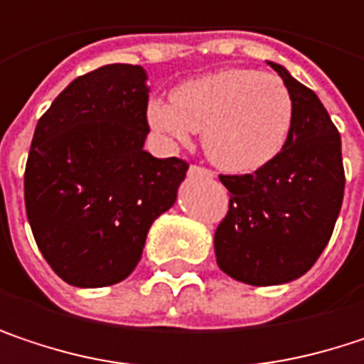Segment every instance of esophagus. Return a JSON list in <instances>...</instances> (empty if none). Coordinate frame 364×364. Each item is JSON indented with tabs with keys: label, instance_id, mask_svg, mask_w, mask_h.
Segmentation results:
<instances>
[{
	"label": "esophagus",
	"instance_id": "obj_1",
	"mask_svg": "<svg viewBox=\"0 0 364 364\" xmlns=\"http://www.w3.org/2000/svg\"><path fill=\"white\" fill-rule=\"evenodd\" d=\"M189 175H191V177H204V179H213V177H215L213 171H208V168H204V166H196V164L189 166Z\"/></svg>",
	"mask_w": 364,
	"mask_h": 364
}]
</instances>
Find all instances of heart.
Listing matches in <instances>:
<instances>
[{"label":"heart","mask_w":364,"mask_h":364,"mask_svg":"<svg viewBox=\"0 0 364 364\" xmlns=\"http://www.w3.org/2000/svg\"><path fill=\"white\" fill-rule=\"evenodd\" d=\"M151 128L183 145L202 132L206 156L223 171L245 175L269 164L293 126V99L280 77L253 69H221L173 92V103L151 101Z\"/></svg>","instance_id":"obj_1"}]
</instances>
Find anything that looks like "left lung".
Returning <instances> with one entry per match:
<instances>
[{
    "label": "left lung",
    "mask_w": 364,
    "mask_h": 364,
    "mask_svg": "<svg viewBox=\"0 0 364 364\" xmlns=\"http://www.w3.org/2000/svg\"><path fill=\"white\" fill-rule=\"evenodd\" d=\"M293 99L280 154L253 175H221L230 210L215 232L219 267L234 280L272 287L304 276L325 251L343 200L341 139L321 99L267 63Z\"/></svg>",
    "instance_id": "8db88e82"
}]
</instances>
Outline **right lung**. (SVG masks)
Segmentation results:
<instances>
[{
    "mask_svg": "<svg viewBox=\"0 0 364 364\" xmlns=\"http://www.w3.org/2000/svg\"><path fill=\"white\" fill-rule=\"evenodd\" d=\"M145 80L141 65L99 67L73 80L37 122L25 168L27 219L67 284L97 289L128 278L189 168L143 149Z\"/></svg>",
    "mask_w": 364,
    "mask_h": 364,
    "instance_id": "add662e5",
    "label": "right lung"
}]
</instances>
